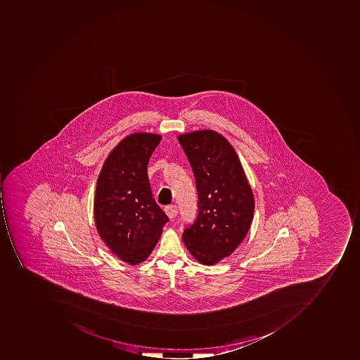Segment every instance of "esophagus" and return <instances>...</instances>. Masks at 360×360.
<instances>
[{
  "mask_svg": "<svg viewBox=\"0 0 360 360\" xmlns=\"http://www.w3.org/2000/svg\"><path fill=\"white\" fill-rule=\"evenodd\" d=\"M165 214L169 217V219H171L176 217L177 213H179L176 205H169V207H165Z\"/></svg>",
  "mask_w": 360,
  "mask_h": 360,
  "instance_id": "1",
  "label": "esophagus"
}]
</instances>
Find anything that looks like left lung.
<instances>
[{"label": "left lung", "mask_w": 360, "mask_h": 360, "mask_svg": "<svg viewBox=\"0 0 360 360\" xmlns=\"http://www.w3.org/2000/svg\"><path fill=\"white\" fill-rule=\"evenodd\" d=\"M197 187L198 213L183 241L191 255L212 266L229 257L243 243L254 217L253 191L229 141L213 129L181 134Z\"/></svg>", "instance_id": "left-lung-1"}]
</instances>
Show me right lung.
<instances>
[{
    "label": "right lung",
    "mask_w": 360,
    "mask_h": 360,
    "mask_svg": "<svg viewBox=\"0 0 360 360\" xmlns=\"http://www.w3.org/2000/svg\"><path fill=\"white\" fill-rule=\"evenodd\" d=\"M162 136L137 132L111 150L97 179L94 219L97 233L121 261H146L169 221L155 203L149 184V159Z\"/></svg>",
    "instance_id": "add662e5"
}]
</instances>
